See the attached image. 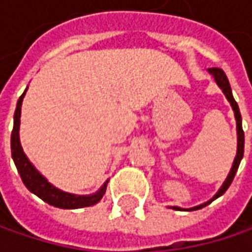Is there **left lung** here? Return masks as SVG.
I'll use <instances>...</instances> for the list:
<instances>
[{
	"label": "left lung",
	"instance_id": "obj_1",
	"mask_svg": "<svg viewBox=\"0 0 252 252\" xmlns=\"http://www.w3.org/2000/svg\"><path fill=\"white\" fill-rule=\"evenodd\" d=\"M209 73L215 77L216 83H218V84H219V87L223 90V93H225V96L227 97V100L230 102V105H232V109H233V112H235V118H236V128H238V152H236V158H235V160H233L232 169H230V172H229V175H227L226 181L223 182V185H222V188L218 191V194L213 197V200H216L218 197H220L222 194H225V192H226V189L229 188V185L232 184L233 178H235V175H236L238 166H239V163H241V159H242V156H244V129H242V118H241V112H239L238 103L235 102V99H233V96H232V90H230V86H229V81H227L226 74L223 73V70H222V68H216V67L210 68V70H209ZM213 200H210V201H207V203H204V204H201V206L192 207V209H189V210H198V209H201V207H204V206L210 204ZM174 209H175V210H179L178 207H174Z\"/></svg>",
	"mask_w": 252,
	"mask_h": 252
}]
</instances>
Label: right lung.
I'll return each mask as SVG.
<instances>
[{"label": "right lung", "mask_w": 252, "mask_h": 252, "mask_svg": "<svg viewBox=\"0 0 252 252\" xmlns=\"http://www.w3.org/2000/svg\"><path fill=\"white\" fill-rule=\"evenodd\" d=\"M25 94L26 92L20 96V99L17 102L16 112H14V126H13V132H11V156H13V160H14V163L17 166V171L22 176V181L27 187V189L32 191L33 194H36L39 198H42L48 204H51L54 207H60V209H81V207H90V206L99 203L100 198L103 197L105 191H106V184L96 194H92V195L68 194V192L60 191L58 188L51 185L29 162V159L26 158V155L23 153L20 138H19L22 102H23Z\"/></svg>", "instance_id": "add662e5"}]
</instances>
